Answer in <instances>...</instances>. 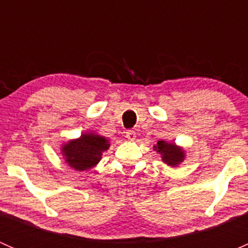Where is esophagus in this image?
I'll return each mask as SVG.
<instances>
[{
	"instance_id": "obj_1",
	"label": "esophagus",
	"mask_w": 248,
	"mask_h": 248,
	"mask_svg": "<svg viewBox=\"0 0 248 248\" xmlns=\"http://www.w3.org/2000/svg\"><path fill=\"white\" fill-rule=\"evenodd\" d=\"M136 132L132 131V129H128V131L126 132V138L128 140H134L136 139Z\"/></svg>"
}]
</instances>
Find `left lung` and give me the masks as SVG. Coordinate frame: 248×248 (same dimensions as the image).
Listing matches in <instances>:
<instances>
[{
  "instance_id": "8db88e82",
  "label": "left lung",
  "mask_w": 248,
  "mask_h": 248,
  "mask_svg": "<svg viewBox=\"0 0 248 248\" xmlns=\"http://www.w3.org/2000/svg\"><path fill=\"white\" fill-rule=\"evenodd\" d=\"M155 150L158 154H161V157L164 163H167L170 167H176L185 158V154L181 150V147H177L172 142H167L164 140H159L156 146H155Z\"/></svg>"
}]
</instances>
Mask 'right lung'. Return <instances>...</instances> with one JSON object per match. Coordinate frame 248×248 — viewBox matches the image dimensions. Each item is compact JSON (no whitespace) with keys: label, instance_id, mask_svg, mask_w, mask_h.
<instances>
[{"label":"right lung","instance_id":"obj_1","mask_svg":"<svg viewBox=\"0 0 248 248\" xmlns=\"http://www.w3.org/2000/svg\"><path fill=\"white\" fill-rule=\"evenodd\" d=\"M109 146V141L104 137L86 133L79 139L64 144L62 146V155L71 168L82 171L96 166L101 161L102 154Z\"/></svg>","mask_w":248,"mask_h":248}]
</instances>
